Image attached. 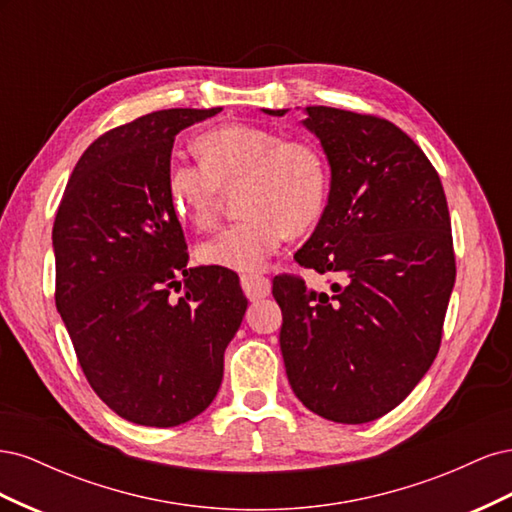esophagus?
I'll use <instances>...</instances> for the list:
<instances>
[{"instance_id":"34e87169","label":"esophagus","mask_w":512,"mask_h":512,"mask_svg":"<svg viewBox=\"0 0 512 512\" xmlns=\"http://www.w3.org/2000/svg\"><path fill=\"white\" fill-rule=\"evenodd\" d=\"M241 288L250 301H260L271 294V280L262 275H241Z\"/></svg>"}]
</instances>
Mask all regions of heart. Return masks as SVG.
Returning <instances> with one entry per match:
<instances>
[{"label": "heart", "instance_id": "obj_1", "mask_svg": "<svg viewBox=\"0 0 512 512\" xmlns=\"http://www.w3.org/2000/svg\"><path fill=\"white\" fill-rule=\"evenodd\" d=\"M200 164L168 170L166 194L183 222L209 226L224 190L239 188L245 218L222 226L198 245V260L230 271H256L290 232H303L324 211L329 192L320 151L301 138L250 123H224L194 143Z\"/></svg>", "mask_w": 512, "mask_h": 512}]
</instances>
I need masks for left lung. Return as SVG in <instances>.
I'll use <instances>...</instances> for the list:
<instances>
[{"mask_svg":"<svg viewBox=\"0 0 512 512\" xmlns=\"http://www.w3.org/2000/svg\"><path fill=\"white\" fill-rule=\"evenodd\" d=\"M303 126L327 153L331 190L294 260L339 282L327 294L294 275L273 280L286 376L318 416L369 423L410 395L440 350L455 286L451 215L436 168L395 123L307 106Z\"/></svg>","mask_w":512,"mask_h":512,"instance_id":"obj_1","label":"left lung"}]
</instances>
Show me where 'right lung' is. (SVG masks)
Instances as JSON below:
<instances>
[{"label": "right lung", "mask_w": 512, "mask_h": 512, "mask_svg": "<svg viewBox=\"0 0 512 512\" xmlns=\"http://www.w3.org/2000/svg\"><path fill=\"white\" fill-rule=\"evenodd\" d=\"M220 111L168 108L108 130L55 215L57 312L91 389L136 425L175 427L209 408L247 309L235 273L188 267L166 194L175 136Z\"/></svg>", "instance_id": "right-lung-1"}]
</instances>
